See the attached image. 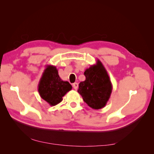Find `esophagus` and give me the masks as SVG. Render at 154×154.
Returning <instances> with one entry per match:
<instances>
[{"mask_svg":"<svg viewBox=\"0 0 154 154\" xmlns=\"http://www.w3.org/2000/svg\"><path fill=\"white\" fill-rule=\"evenodd\" d=\"M72 87H73V88H74L75 90H77V88H78V83H74L73 84H72Z\"/></svg>","mask_w":154,"mask_h":154,"instance_id":"obj_1","label":"esophagus"}]
</instances>
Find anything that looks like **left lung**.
Segmentation results:
<instances>
[{
	"label": "left lung",
	"instance_id": "8db88e82",
	"mask_svg": "<svg viewBox=\"0 0 154 154\" xmlns=\"http://www.w3.org/2000/svg\"><path fill=\"white\" fill-rule=\"evenodd\" d=\"M85 80L80 82L77 92L83 100L93 109H100L107 103L113 85L107 71L98 59L96 63L84 72Z\"/></svg>",
	"mask_w": 154,
	"mask_h": 154
}]
</instances>
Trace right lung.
<instances>
[{"instance_id": "obj_1", "label": "right lung", "mask_w": 154, "mask_h": 154, "mask_svg": "<svg viewBox=\"0 0 154 154\" xmlns=\"http://www.w3.org/2000/svg\"><path fill=\"white\" fill-rule=\"evenodd\" d=\"M71 89L72 85L60 77L55 66L47 65L38 85V92L44 100L50 106H55Z\"/></svg>"}]
</instances>
